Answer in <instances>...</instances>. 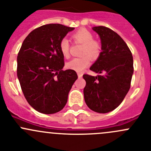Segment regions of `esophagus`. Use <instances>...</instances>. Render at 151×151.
Listing matches in <instances>:
<instances>
[{
    "instance_id": "34e87169",
    "label": "esophagus",
    "mask_w": 151,
    "mask_h": 151,
    "mask_svg": "<svg viewBox=\"0 0 151 151\" xmlns=\"http://www.w3.org/2000/svg\"><path fill=\"white\" fill-rule=\"evenodd\" d=\"M83 77V74L82 73H78V77L79 78H81Z\"/></svg>"
}]
</instances>
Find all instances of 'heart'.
Instances as JSON below:
<instances>
[{
  "label": "heart",
  "mask_w": 151,
  "mask_h": 151,
  "mask_svg": "<svg viewBox=\"0 0 151 151\" xmlns=\"http://www.w3.org/2000/svg\"><path fill=\"white\" fill-rule=\"evenodd\" d=\"M73 41L74 43L83 45L81 55L83 57L75 58L66 63L68 69L74 70L77 72L84 71L91 63V58L96 59L99 57L101 52V45L99 42L94 40L92 33L86 29L82 28L73 33ZM59 49L66 58L70 56V44L68 39H62L59 43Z\"/></svg>",
  "instance_id": "1"
}]
</instances>
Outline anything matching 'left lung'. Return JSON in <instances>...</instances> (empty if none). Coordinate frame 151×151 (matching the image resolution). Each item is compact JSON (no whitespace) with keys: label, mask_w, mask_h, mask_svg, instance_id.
I'll return each instance as SVG.
<instances>
[{"label":"left lung","mask_w":151,"mask_h":151,"mask_svg":"<svg viewBox=\"0 0 151 151\" xmlns=\"http://www.w3.org/2000/svg\"><path fill=\"white\" fill-rule=\"evenodd\" d=\"M100 36V55L90 69L96 77L84 74V99L94 112L106 113L118 107L130 89L134 72L133 57L126 42L117 33L104 26L93 27Z\"/></svg>","instance_id":"1"}]
</instances>
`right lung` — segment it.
<instances>
[{"instance_id": "obj_1", "label": "right lung", "mask_w": 151, "mask_h": 151, "mask_svg": "<svg viewBox=\"0 0 151 151\" xmlns=\"http://www.w3.org/2000/svg\"><path fill=\"white\" fill-rule=\"evenodd\" d=\"M74 28L47 24L34 29L22 42L17 55V73L28 104L38 112L54 114L66 105L78 77L75 71L62 70L64 57L60 40Z\"/></svg>"}]
</instances>
